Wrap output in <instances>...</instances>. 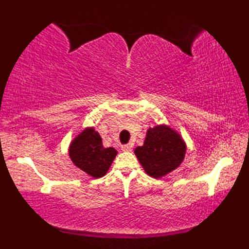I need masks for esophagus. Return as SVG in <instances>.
<instances>
[{"label": "esophagus", "instance_id": "34e87169", "mask_svg": "<svg viewBox=\"0 0 249 249\" xmlns=\"http://www.w3.org/2000/svg\"><path fill=\"white\" fill-rule=\"evenodd\" d=\"M122 150L124 152H130L133 150V145L131 144H125V145H122Z\"/></svg>", "mask_w": 249, "mask_h": 249}]
</instances>
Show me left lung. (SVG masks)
<instances>
[{
  "mask_svg": "<svg viewBox=\"0 0 249 249\" xmlns=\"http://www.w3.org/2000/svg\"><path fill=\"white\" fill-rule=\"evenodd\" d=\"M186 150L178 130L160 124L147 129L143 145L137 146L134 153L147 176L160 178L179 167Z\"/></svg>",
  "mask_w": 249,
  "mask_h": 249,
  "instance_id": "8db88e82",
  "label": "left lung"
}]
</instances>
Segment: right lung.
Returning a JSON list of instances; mask_svg holds the SVG:
<instances>
[{
	"mask_svg": "<svg viewBox=\"0 0 249 249\" xmlns=\"http://www.w3.org/2000/svg\"><path fill=\"white\" fill-rule=\"evenodd\" d=\"M68 154L76 167L93 178H99L108 172L118 151L105 147L98 131L86 127L71 140Z\"/></svg>",
	"mask_w": 249,
	"mask_h": 249,
	"instance_id": "right-lung-1",
	"label": "right lung"
}]
</instances>
